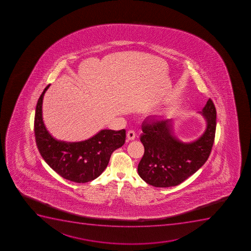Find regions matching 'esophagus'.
I'll return each mask as SVG.
<instances>
[{
  "label": "esophagus",
  "mask_w": 251,
  "mask_h": 251,
  "mask_svg": "<svg viewBox=\"0 0 251 251\" xmlns=\"http://www.w3.org/2000/svg\"><path fill=\"white\" fill-rule=\"evenodd\" d=\"M135 137H136V133H135L134 131L133 130H129L127 133V137L128 140H134Z\"/></svg>",
  "instance_id": "34e87169"
}]
</instances>
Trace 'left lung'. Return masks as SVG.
<instances>
[{"instance_id":"8db88e82","label":"left lung","mask_w":251,"mask_h":251,"mask_svg":"<svg viewBox=\"0 0 251 251\" xmlns=\"http://www.w3.org/2000/svg\"><path fill=\"white\" fill-rule=\"evenodd\" d=\"M200 113L207 126L203 135L191 142L175 137L171 119L153 117L142 123L140 139L145 152L137 171L147 183L156 187L177 186L207 161L216 131V109L211 99Z\"/></svg>"}]
</instances>
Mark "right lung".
<instances>
[{
  "mask_svg": "<svg viewBox=\"0 0 251 251\" xmlns=\"http://www.w3.org/2000/svg\"><path fill=\"white\" fill-rule=\"evenodd\" d=\"M50 84L40 96L36 107L34 133L43 159L60 176L77 183L97 178L109 164L112 153L124 146L125 129H104L82 142H66L54 138L43 119V100Z\"/></svg>",
  "mask_w": 251,
  "mask_h": 251,
  "instance_id": "obj_1",
  "label": "right lung"
}]
</instances>
